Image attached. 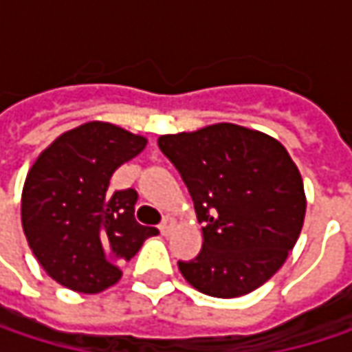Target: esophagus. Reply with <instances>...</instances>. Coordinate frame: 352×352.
Returning <instances> with one entry per match:
<instances>
[{
    "mask_svg": "<svg viewBox=\"0 0 352 352\" xmlns=\"http://www.w3.org/2000/svg\"><path fill=\"white\" fill-rule=\"evenodd\" d=\"M173 228H175V220H173V218H165V220L161 222V226H159L161 234H165V236H169V234L173 232Z\"/></svg>",
    "mask_w": 352,
    "mask_h": 352,
    "instance_id": "obj_1",
    "label": "esophagus"
}]
</instances>
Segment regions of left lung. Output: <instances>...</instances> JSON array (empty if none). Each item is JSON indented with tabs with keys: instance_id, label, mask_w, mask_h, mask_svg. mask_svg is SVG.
<instances>
[{
	"instance_id": "8db88e82",
	"label": "left lung",
	"mask_w": 352,
	"mask_h": 352,
	"mask_svg": "<svg viewBox=\"0 0 352 352\" xmlns=\"http://www.w3.org/2000/svg\"><path fill=\"white\" fill-rule=\"evenodd\" d=\"M159 148L181 173L204 222L199 254L179 261L185 281L212 298L261 287L285 263L306 216L304 181L285 146L222 122L165 134Z\"/></svg>"
}]
</instances>
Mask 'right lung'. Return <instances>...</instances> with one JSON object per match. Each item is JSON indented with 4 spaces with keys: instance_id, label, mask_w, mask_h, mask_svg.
<instances>
[{
    "instance_id": "1",
    "label": "right lung",
    "mask_w": 352,
    "mask_h": 352,
    "mask_svg": "<svg viewBox=\"0 0 352 352\" xmlns=\"http://www.w3.org/2000/svg\"><path fill=\"white\" fill-rule=\"evenodd\" d=\"M144 146V136L87 122L60 134L36 159L22 191V228L56 283L100 294L122 277L118 265L159 234L136 222L134 189H109L113 171Z\"/></svg>"
}]
</instances>
